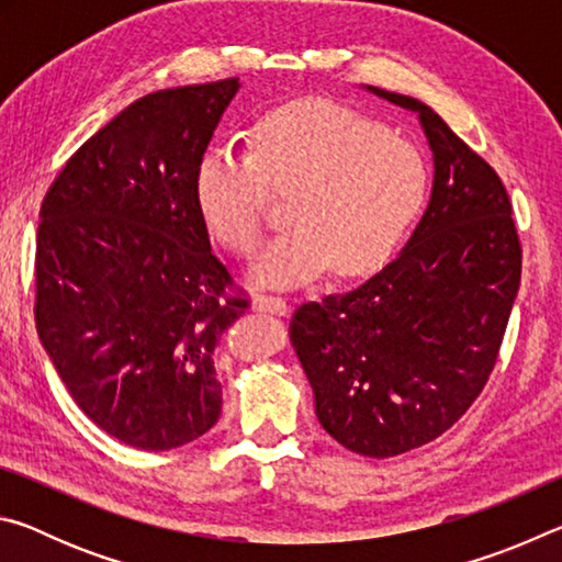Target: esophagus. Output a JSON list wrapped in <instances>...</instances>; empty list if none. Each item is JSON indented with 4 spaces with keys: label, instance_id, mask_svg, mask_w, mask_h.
<instances>
[{
    "label": "esophagus",
    "instance_id": "esophagus-1",
    "mask_svg": "<svg viewBox=\"0 0 562 562\" xmlns=\"http://www.w3.org/2000/svg\"><path fill=\"white\" fill-rule=\"evenodd\" d=\"M255 310L258 312H270V315H288L290 312V304L288 300L282 297H272V294H258L255 297Z\"/></svg>",
    "mask_w": 562,
    "mask_h": 562
}]
</instances>
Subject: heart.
<instances>
[{
    "label": "heart",
    "mask_w": 562,
    "mask_h": 562,
    "mask_svg": "<svg viewBox=\"0 0 562 562\" xmlns=\"http://www.w3.org/2000/svg\"><path fill=\"white\" fill-rule=\"evenodd\" d=\"M429 188L418 148L382 123L331 101L270 111L247 136V154L211 148L198 160V215L217 243L250 255L262 235L268 190L290 195V233L252 260V280L272 288L372 272L392 258Z\"/></svg>",
    "instance_id": "b5f03b06"
}]
</instances>
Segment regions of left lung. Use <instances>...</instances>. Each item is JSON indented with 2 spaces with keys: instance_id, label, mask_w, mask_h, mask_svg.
Listing matches in <instances>:
<instances>
[{
  "instance_id": "left-lung-1",
  "label": "left lung",
  "mask_w": 562,
  "mask_h": 562,
  "mask_svg": "<svg viewBox=\"0 0 562 562\" xmlns=\"http://www.w3.org/2000/svg\"><path fill=\"white\" fill-rule=\"evenodd\" d=\"M414 111L434 154L429 205L404 250L357 290L304 302L292 347L331 439L372 459L451 429L486 386L520 284V240L506 186L439 113Z\"/></svg>"
}]
</instances>
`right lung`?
Returning a JSON list of instances; mask_svg holds the SVG:
<instances>
[{"label":"right lung","instance_id":"add662e5","mask_svg":"<svg viewBox=\"0 0 562 562\" xmlns=\"http://www.w3.org/2000/svg\"><path fill=\"white\" fill-rule=\"evenodd\" d=\"M237 79L133 101L66 160L36 231L34 317L83 414L144 451L221 416L213 351L247 300L211 250L193 180Z\"/></svg>","mask_w":562,"mask_h":562}]
</instances>
